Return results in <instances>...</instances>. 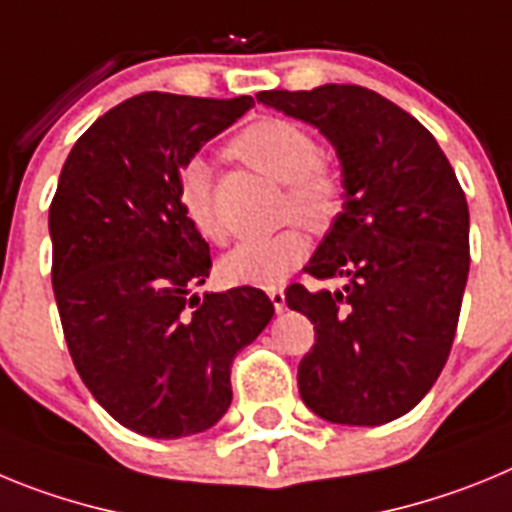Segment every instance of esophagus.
<instances>
[{"mask_svg": "<svg viewBox=\"0 0 512 512\" xmlns=\"http://www.w3.org/2000/svg\"><path fill=\"white\" fill-rule=\"evenodd\" d=\"M269 300L274 302V310H277V312L287 310V295H284V287H271L269 289Z\"/></svg>", "mask_w": 512, "mask_h": 512, "instance_id": "1", "label": "esophagus"}]
</instances>
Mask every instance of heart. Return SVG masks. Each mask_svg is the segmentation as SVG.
Here are the masks:
<instances>
[{
    "label": "heart",
    "instance_id": "obj_1",
    "mask_svg": "<svg viewBox=\"0 0 512 512\" xmlns=\"http://www.w3.org/2000/svg\"><path fill=\"white\" fill-rule=\"evenodd\" d=\"M233 151L248 164L269 171L289 187V215H297L310 228H328L343 205V184L336 169L320 158L318 138L307 128L284 117H264L243 130L233 143ZM179 205L189 223L207 241L223 243L228 225L217 210L212 171L205 158H192L179 171L176 182ZM310 251L305 230L300 225L271 235H253L241 241L223 259L228 282L274 287L305 261Z\"/></svg>",
    "mask_w": 512,
    "mask_h": 512
}]
</instances>
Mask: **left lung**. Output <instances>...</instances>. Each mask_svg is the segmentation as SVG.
<instances>
[{
    "mask_svg": "<svg viewBox=\"0 0 512 512\" xmlns=\"http://www.w3.org/2000/svg\"><path fill=\"white\" fill-rule=\"evenodd\" d=\"M333 143L343 212L305 271L343 289L287 287L315 325L300 361L302 402L341 425H382L428 395L449 359L469 274V207L436 138L356 84L256 94Z\"/></svg>",
    "mask_w": 512,
    "mask_h": 512,
    "instance_id": "1",
    "label": "left lung"
}]
</instances>
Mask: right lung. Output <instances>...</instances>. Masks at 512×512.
<instances>
[{
	"mask_svg": "<svg viewBox=\"0 0 512 512\" xmlns=\"http://www.w3.org/2000/svg\"><path fill=\"white\" fill-rule=\"evenodd\" d=\"M251 97L146 92L71 148L53 194V295L94 400L151 438L202 433L230 408V366L274 315L256 287L197 297L210 246L179 205V171Z\"/></svg>",
	"mask_w": 512,
	"mask_h": 512,
	"instance_id": "obj_1",
	"label": "right lung"
}]
</instances>
